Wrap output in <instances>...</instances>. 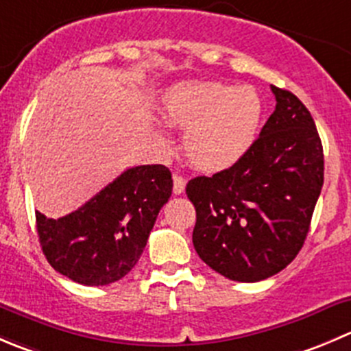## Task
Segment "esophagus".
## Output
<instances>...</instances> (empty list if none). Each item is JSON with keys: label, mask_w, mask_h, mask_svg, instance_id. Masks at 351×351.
<instances>
[{"label": "esophagus", "mask_w": 351, "mask_h": 351, "mask_svg": "<svg viewBox=\"0 0 351 351\" xmlns=\"http://www.w3.org/2000/svg\"><path fill=\"white\" fill-rule=\"evenodd\" d=\"M185 185H186V180L180 175H173V192L175 195H182L185 192Z\"/></svg>", "instance_id": "esophagus-1"}]
</instances>
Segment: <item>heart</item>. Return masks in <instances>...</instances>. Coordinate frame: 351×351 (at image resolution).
Returning a JSON list of instances; mask_svg holds the SVG:
<instances>
[{
	"instance_id": "b5f03b06",
	"label": "heart",
	"mask_w": 351,
	"mask_h": 351,
	"mask_svg": "<svg viewBox=\"0 0 351 351\" xmlns=\"http://www.w3.org/2000/svg\"><path fill=\"white\" fill-rule=\"evenodd\" d=\"M159 113L168 127L185 130L183 151L190 165L217 173L231 168L252 147L262 101L250 85L190 82L165 94Z\"/></svg>"
}]
</instances>
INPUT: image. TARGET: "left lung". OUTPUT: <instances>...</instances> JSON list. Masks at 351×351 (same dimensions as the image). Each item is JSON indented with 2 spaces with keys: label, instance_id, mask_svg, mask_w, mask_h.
Returning <instances> with one entry per match:
<instances>
[{
  "label": "left lung",
  "instance_id": "8db88e82",
  "mask_svg": "<svg viewBox=\"0 0 351 351\" xmlns=\"http://www.w3.org/2000/svg\"><path fill=\"white\" fill-rule=\"evenodd\" d=\"M276 110L231 168L186 183L195 206L192 241L210 269L241 283L274 276L297 257L324 183L314 118L290 90L271 85Z\"/></svg>",
  "mask_w": 351,
  "mask_h": 351
}]
</instances>
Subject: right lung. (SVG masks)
<instances>
[{"mask_svg": "<svg viewBox=\"0 0 351 351\" xmlns=\"http://www.w3.org/2000/svg\"><path fill=\"white\" fill-rule=\"evenodd\" d=\"M171 190V171L166 166H135L60 219L36 213L47 262L85 287L121 280L141 258Z\"/></svg>", "mask_w": 351, "mask_h": 351, "instance_id": "obj_1", "label": "right lung"}]
</instances>
